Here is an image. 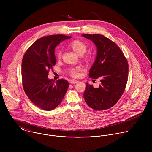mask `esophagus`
Returning <instances> with one entry per match:
<instances>
[{
    "instance_id": "obj_1",
    "label": "esophagus",
    "mask_w": 152,
    "mask_h": 152,
    "mask_svg": "<svg viewBox=\"0 0 152 152\" xmlns=\"http://www.w3.org/2000/svg\"><path fill=\"white\" fill-rule=\"evenodd\" d=\"M78 82V81L77 80H71L70 81V83H71V84H75V83H77Z\"/></svg>"
}]
</instances>
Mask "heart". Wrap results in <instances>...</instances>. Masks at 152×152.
<instances>
[{"label":"heart","instance_id":"obj_1","mask_svg":"<svg viewBox=\"0 0 152 152\" xmlns=\"http://www.w3.org/2000/svg\"><path fill=\"white\" fill-rule=\"evenodd\" d=\"M69 47L77 55H82L85 53L87 50V45L85 42L80 41V40H74L70 42ZM61 56V52L59 51L57 53L58 58H60ZM86 59H88V56H86L85 57ZM80 70L79 67H77L75 69H72L70 71V75L73 77H76L77 76V72Z\"/></svg>","mask_w":152,"mask_h":152}]
</instances>
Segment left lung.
<instances>
[{"instance_id":"left-lung-1","label":"left lung","mask_w":152,"mask_h":152,"mask_svg":"<svg viewBox=\"0 0 152 152\" xmlns=\"http://www.w3.org/2000/svg\"><path fill=\"white\" fill-rule=\"evenodd\" d=\"M97 48V55L89 77L101 82L94 88L88 82L83 94L85 102L96 111L107 110L122 96L127 81L128 63L119 47L109 38L99 34H83Z\"/></svg>"}]
</instances>
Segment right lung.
Listing matches in <instances>:
<instances>
[{
    "label": "right lung",
    "mask_w": 152,
    "mask_h": 152,
    "mask_svg": "<svg viewBox=\"0 0 152 152\" xmlns=\"http://www.w3.org/2000/svg\"><path fill=\"white\" fill-rule=\"evenodd\" d=\"M64 35L43 37L29 47L23 56L21 77L24 91L37 106L52 111L62 102L68 87L67 80L55 81L48 77L49 71L56 64L55 49L59 43L70 38Z\"/></svg>",
    "instance_id": "obj_1"
}]
</instances>
